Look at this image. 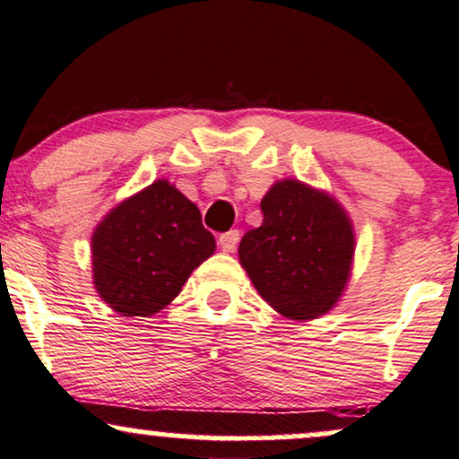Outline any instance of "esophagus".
<instances>
[{"label": "esophagus", "instance_id": "34e87169", "mask_svg": "<svg viewBox=\"0 0 459 459\" xmlns=\"http://www.w3.org/2000/svg\"><path fill=\"white\" fill-rule=\"evenodd\" d=\"M222 252H235L237 244H239V230H229V233H222L218 239Z\"/></svg>", "mask_w": 459, "mask_h": 459}]
</instances>
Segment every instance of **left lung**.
Returning <instances> with one entry per match:
<instances>
[{"label": "left lung", "instance_id": "8db88e82", "mask_svg": "<svg viewBox=\"0 0 459 459\" xmlns=\"http://www.w3.org/2000/svg\"><path fill=\"white\" fill-rule=\"evenodd\" d=\"M263 224L247 230L239 263L275 312L312 320L344 295L355 258V229L329 192L280 179L261 201Z\"/></svg>", "mask_w": 459, "mask_h": 459}]
</instances>
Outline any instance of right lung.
<instances>
[{
  "label": "right lung",
  "instance_id": "obj_1",
  "mask_svg": "<svg viewBox=\"0 0 459 459\" xmlns=\"http://www.w3.org/2000/svg\"><path fill=\"white\" fill-rule=\"evenodd\" d=\"M213 252L215 239L198 207L169 179H156L93 229L91 280L110 310L149 318L179 295Z\"/></svg>",
  "mask_w": 459,
  "mask_h": 459
}]
</instances>
